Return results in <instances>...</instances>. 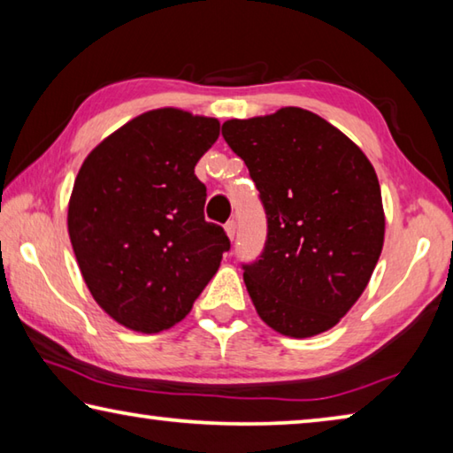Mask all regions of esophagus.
<instances>
[{
    "instance_id": "1",
    "label": "esophagus",
    "mask_w": 453,
    "mask_h": 453,
    "mask_svg": "<svg viewBox=\"0 0 453 453\" xmlns=\"http://www.w3.org/2000/svg\"><path fill=\"white\" fill-rule=\"evenodd\" d=\"M235 232H237V226H235V221L234 219H229L227 224H226V234H227V237L229 240H235Z\"/></svg>"
}]
</instances>
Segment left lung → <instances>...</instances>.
<instances>
[{
    "label": "left lung",
    "instance_id": "left-lung-1",
    "mask_svg": "<svg viewBox=\"0 0 453 453\" xmlns=\"http://www.w3.org/2000/svg\"><path fill=\"white\" fill-rule=\"evenodd\" d=\"M221 135L248 165L267 218L262 256L243 264L259 318L289 337L327 332L364 294L383 248L373 165L302 107L229 119Z\"/></svg>",
    "mask_w": 453,
    "mask_h": 453
}]
</instances>
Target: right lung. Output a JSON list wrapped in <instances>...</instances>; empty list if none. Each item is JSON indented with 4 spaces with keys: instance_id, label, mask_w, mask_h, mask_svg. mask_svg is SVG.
I'll use <instances>...</instances> for the list:
<instances>
[{
    "instance_id": "obj_1",
    "label": "right lung",
    "mask_w": 453,
    "mask_h": 453,
    "mask_svg": "<svg viewBox=\"0 0 453 453\" xmlns=\"http://www.w3.org/2000/svg\"><path fill=\"white\" fill-rule=\"evenodd\" d=\"M219 121L164 107L127 121L81 164L67 229L83 280L107 316L157 334L188 316L229 250L203 218L196 164Z\"/></svg>"
}]
</instances>
